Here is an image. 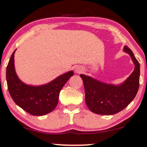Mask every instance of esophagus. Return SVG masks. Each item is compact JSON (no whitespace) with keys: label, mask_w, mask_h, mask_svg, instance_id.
<instances>
[{"label":"esophagus","mask_w":147,"mask_h":147,"mask_svg":"<svg viewBox=\"0 0 147 147\" xmlns=\"http://www.w3.org/2000/svg\"><path fill=\"white\" fill-rule=\"evenodd\" d=\"M75 71L76 73H81V71H83V69H81V67H76V69H75Z\"/></svg>","instance_id":"esophagus-1"}]
</instances>
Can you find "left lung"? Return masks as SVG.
Masks as SVG:
<instances>
[{
  "instance_id": "1",
  "label": "left lung",
  "mask_w": 147,
  "mask_h": 147,
  "mask_svg": "<svg viewBox=\"0 0 147 147\" xmlns=\"http://www.w3.org/2000/svg\"><path fill=\"white\" fill-rule=\"evenodd\" d=\"M123 51L129 53L135 65L129 78L120 85L108 84L81 74L85 90V99L92 112L112 115L126 108L134 98L139 87L140 66L130 49L125 46Z\"/></svg>"
}]
</instances>
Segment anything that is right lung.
<instances>
[{
  "mask_svg": "<svg viewBox=\"0 0 147 147\" xmlns=\"http://www.w3.org/2000/svg\"><path fill=\"white\" fill-rule=\"evenodd\" d=\"M14 51L6 69L8 91L14 102L28 114L43 116L51 112L59 101V93L74 71L59 76L49 84L42 86L27 85L18 78L14 66Z\"/></svg>",
  "mask_w": 147,
  "mask_h": 147,
  "instance_id": "right-lung-1",
  "label": "right lung"
}]
</instances>
